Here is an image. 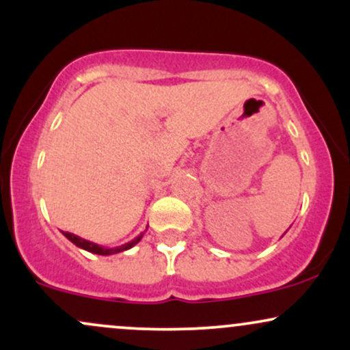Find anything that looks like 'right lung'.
<instances>
[{
    "mask_svg": "<svg viewBox=\"0 0 350 350\" xmlns=\"http://www.w3.org/2000/svg\"><path fill=\"white\" fill-rule=\"evenodd\" d=\"M62 234H64V237H66V239H69L72 243L77 245L79 248H82V250H87V252H90V253H97V255H115V253L130 250V248L135 247V245L138 243L139 240H142V237L144 235V234L138 235V237H136V239L131 240V242H128V243H124V245H120V247L107 248V247H102V245H97V243L90 242V240L82 239V237H79V235L70 234V232H62Z\"/></svg>",
    "mask_w": 350,
    "mask_h": 350,
    "instance_id": "add662e5",
    "label": "right lung"
}]
</instances>
